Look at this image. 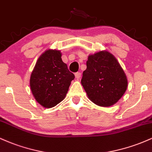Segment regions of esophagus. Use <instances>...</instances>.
I'll use <instances>...</instances> for the list:
<instances>
[{
	"instance_id": "esophagus-1",
	"label": "esophagus",
	"mask_w": 152,
	"mask_h": 152,
	"mask_svg": "<svg viewBox=\"0 0 152 152\" xmlns=\"http://www.w3.org/2000/svg\"><path fill=\"white\" fill-rule=\"evenodd\" d=\"M75 76H76V78L78 79V78H80V77L81 76V74L80 72H76L75 73Z\"/></svg>"
}]
</instances>
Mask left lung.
Listing matches in <instances>:
<instances>
[{
    "instance_id": "8db88e82",
    "label": "left lung",
    "mask_w": 152,
    "mask_h": 152,
    "mask_svg": "<svg viewBox=\"0 0 152 152\" xmlns=\"http://www.w3.org/2000/svg\"><path fill=\"white\" fill-rule=\"evenodd\" d=\"M81 84L91 102L106 107L114 105L121 98L128 82L116 58L103 50L88 56Z\"/></svg>"
}]
</instances>
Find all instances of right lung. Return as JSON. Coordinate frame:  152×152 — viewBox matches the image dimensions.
<instances>
[{
  "label": "right lung",
  "instance_id": "obj_1",
  "mask_svg": "<svg viewBox=\"0 0 152 152\" xmlns=\"http://www.w3.org/2000/svg\"><path fill=\"white\" fill-rule=\"evenodd\" d=\"M74 78L63 62L61 52L49 49L38 58L31 74V91L43 107H53L65 98Z\"/></svg>",
  "mask_w": 152,
  "mask_h": 152
}]
</instances>
